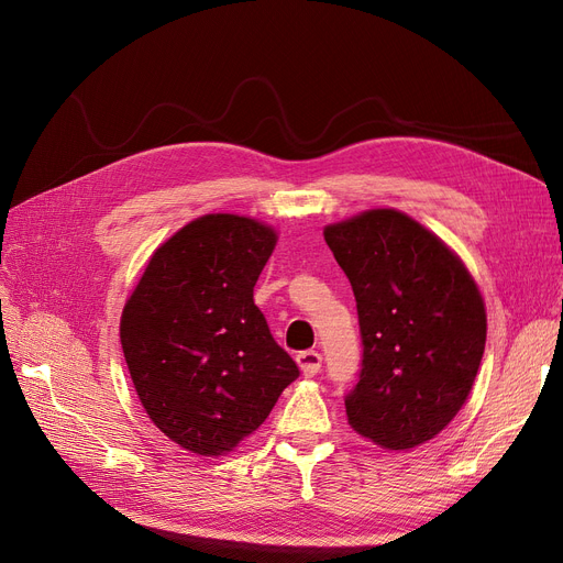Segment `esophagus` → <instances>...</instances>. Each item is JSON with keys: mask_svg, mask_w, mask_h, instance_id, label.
Segmentation results:
<instances>
[{"mask_svg": "<svg viewBox=\"0 0 563 563\" xmlns=\"http://www.w3.org/2000/svg\"><path fill=\"white\" fill-rule=\"evenodd\" d=\"M297 363H299L303 376H308V378L317 376L319 369H321V353H317V351H301L299 356H297Z\"/></svg>", "mask_w": 563, "mask_h": 563, "instance_id": "obj_1", "label": "esophagus"}]
</instances>
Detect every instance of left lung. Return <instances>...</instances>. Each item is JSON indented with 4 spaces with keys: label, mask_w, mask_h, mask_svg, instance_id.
<instances>
[{
    "label": "left lung",
    "mask_w": 563,
    "mask_h": 563,
    "mask_svg": "<svg viewBox=\"0 0 563 563\" xmlns=\"http://www.w3.org/2000/svg\"><path fill=\"white\" fill-rule=\"evenodd\" d=\"M356 297L363 363L344 397L353 431L410 450L445 429L465 404L486 346L482 294L433 232L397 210L327 225Z\"/></svg>",
    "instance_id": "obj_1"
}]
</instances>
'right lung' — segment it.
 I'll return each mask as SVG.
<instances>
[{
	"instance_id": "1",
	"label": "right lung",
	"mask_w": 563,
	"mask_h": 563,
	"mask_svg": "<svg viewBox=\"0 0 563 563\" xmlns=\"http://www.w3.org/2000/svg\"><path fill=\"white\" fill-rule=\"evenodd\" d=\"M274 228L205 214L147 262L125 303L121 344L147 416L183 450L232 452L299 376L253 303Z\"/></svg>"
}]
</instances>
